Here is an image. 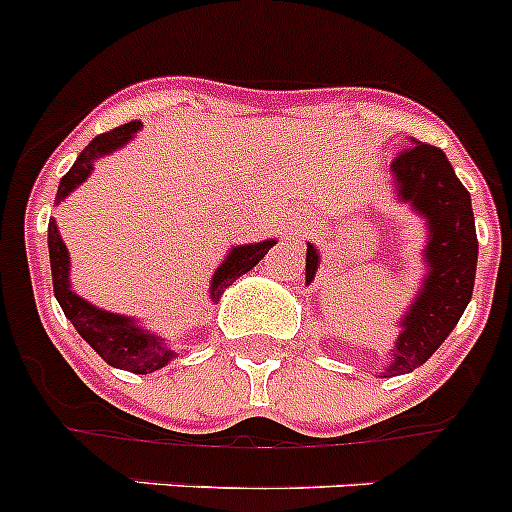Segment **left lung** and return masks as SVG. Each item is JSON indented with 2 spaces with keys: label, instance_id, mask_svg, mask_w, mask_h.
<instances>
[{
  "label": "left lung",
  "instance_id": "8db88e82",
  "mask_svg": "<svg viewBox=\"0 0 512 512\" xmlns=\"http://www.w3.org/2000/svg\"><path fill=\"white\" fill-rule=\"evenodd\" d=\"M392 194L425 225V274L418 295L397 320L400 333L384 356L379 377L408 374L436 354L472 300L477 274V228L472 197L441 148L410 138L392 161ZM320 269V251L307 243L305 287Z\"/></svg>",
  "mask_w": 512,
  "mask_h": 512
}]
</instances>
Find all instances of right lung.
<instances>
[{"label":"right lung","mask_w":512,"mask_h":512,"mask_svg":"<svg viewBox=\"0 0 512 512\" xmlns=\"http://www.w3.org/2000/svg\"><path fill=\"white\" fill-rule=\"evenodd\" d=\"M140 128H143V122L133 120L120 125V128L110 130V133L97 135V138L76 156L74 166L66 171V176H63L61 184H58L56 205H61L74 189H79L81 184L87 182L99 158L110 156V153L128 146L130 140L138 135ZM274 243H277V238H266V241L259 243H243V246L228 248V256L217 264L215 274H212L210 279V295L207 297H210L212 305L220 302L223 292L235 282V279L248 274L253 266L259 264ZM48 253H51L53 292H56V300L58 305H61L63 315L71 320L76 333H79V336L84 338L107 364L133 374H151L156 372V369H164L166 364H171V361L179 356L176 354V346L169 338H164L161 333H153L151 328L138 323V318L120 315V312L112 310H102V307L92 305L89 300L76 295V289L71 287L69 248L63 243L53 217L51 223H48Z\"/></svg>","instance_id":"add662e5"}]
</instances>
